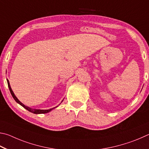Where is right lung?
Masks as SVG:
<instances>
[{
    "label": "right lung",
    "instance_id": "right-lung-1",
    "mask_svg": "<svg viewBox=\"0 0 149 149\" xmlns=\"http://www.w3.org/2000/svg\"><path fill=\"white\" fill-rule=\"evenodd\" d=\"M7 82H8V88H9V90H10V93H11V94H12V95L13 98L14 99V100H15V101H16V102H17V103H19L20 105H22L23 108H25V109H27V111L31 112V113H34V114H44V113H49V112H50L52 110H53L54 109L56 108V107H58V106H57V107H54V108H52V109H48V110H42V109H32V108L29 107L25 106V105H24V104H23L22 102H21V101L16 97V96L15 95L14 93V92H13V91H12V88H11V86H10V85L9 80H8V79H7ZM62 101H61V102H62Z\"/></svg>",
    "mask_w": 149,
    "mask_h": 149
}]
</instances>
